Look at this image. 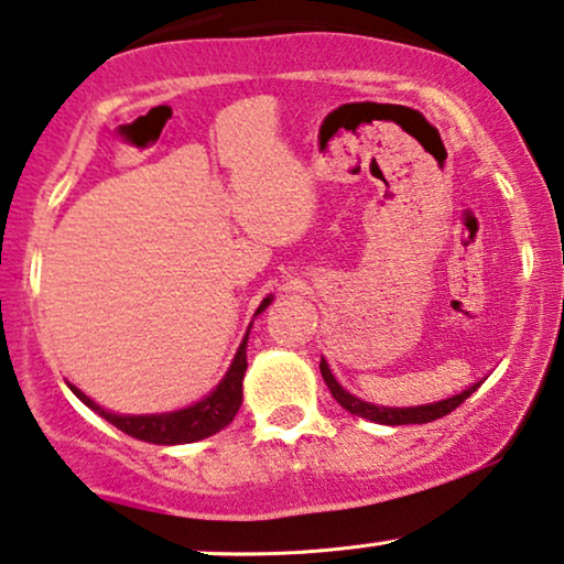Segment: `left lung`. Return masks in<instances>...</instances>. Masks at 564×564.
<instances>
[{
    "instance_id": "1",
    "label": "left lung",
    "mask_w": 564,
    "mask_h": 564,
    "mask_svg": "<svg viewBox=\"0 0 564 564\" xmlns=\"http://www.w3.org/2000/svg\"><path fill=\"white\" fill-rule=\"evenodd\" d=\"M319 371H322V379H325V384L329 387V394L335 397L337 402H340V408H345L350 412V415H360L366 420H373V423H381V425H423V423H431V420H438L448 415V412H454L459 404L467 400L477 392V387H469L464 389L462 394L456 397H448V400H441V402H433V404H420V408H379V404H371V402H364L358 400V397H352L350 392H345V389L337 384L333 373H329L327 364L322 360L319 364Z\"/></svg>"
}]
</instances>
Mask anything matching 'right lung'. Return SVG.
<instances>
[{
    "label": "right lung",
    "instance_id": "obj_1",
    "mask_svg": "<svg viewBox=\"0 0 564 564\" xmlns=\"http://www.w3.org/2000/svg\"><path fill=\"white\" fill-rule=\"evenodd\" d=\"M270 304V299H262L258 306L260 314ZM247 371V337L239 345L235 360H231V369L227 377L221 379V384L214 389L206 400L195 402L193 408L177 410V412H164V415H116V412L102 410L100 404H95L89 397L79 392L77 387H72V392L79 397L87 408H93L97 415H102L108 423H112L118 431L133 435V438L147 441V444L156 446H175V444H193V441L208 438V435L219 433L221 427H227L235 420L239 404H242V379Z\"/></svg>",
    "mask_w": 564,
    "mask_h": 564
}]
</instances>
